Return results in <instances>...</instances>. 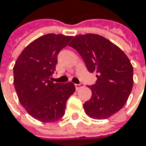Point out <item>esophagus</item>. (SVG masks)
Listing matches in <instances>:
<instances>
[{
    "label": "esophagus",
    "instance_id": "esophagus-1",
    "mask_svg": "<svg viewBox=\"0 0 146 146\" xmlns=\"http://www.w3.org/2000/svg\"><path fill=\"white\" fill-rule=\"evenodd\" d=\"M83 86H83V84H82V83H81V84H75V87H76V90H80L81 88H82Z\"/></svg>",
    "mask_w": 146,
    "mask_h": 146
}]
</instances>
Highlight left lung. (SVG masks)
I'll list each match as a JSON object with an SVG mask.
<instances>
[{
    "mask_svg": "<svg viewBox=\"0 0 146 146\" xmlns=\"http://www.w3.org/2000/svg\"><path fill=\"white\" fill-rule=\"evenodd\" d=\"M78 51L90 73H97L95 84L89 86L90 99L83 104L86 114L104 119L125 105L133 86V68L128 56L115 44L101 35H76L68 44Z\"/></svg>",
    "mask_w": 146,
    "mask_h": 146,
    "instance_id": "left-lung-1",
    "label": "left lung"
}]
</instances>
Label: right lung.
<instances>
[{"label":"right lung","instance_id":"obj_1","mask_svg":"<svg viewBox=\"0 0 146 146\" xmlns=\"http://www.w3.org/2000/svg\"><path fill=\"white\" fill-rule=\"evenodd\" d=\"M73 36L48 34L24 48L13 67V84L19 102L33 118L56 122L65 112L66 102L75 92L72 82L54 83L59 52Z\"/></svg>","mask_w":146,"mask_h":146}]
</instances>
